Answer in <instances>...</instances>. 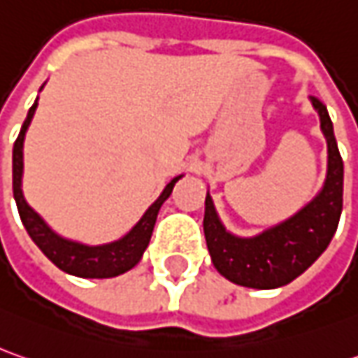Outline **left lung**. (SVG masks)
Segmentation results:
<instances>
[{"instance_id":"1","label":"left lung","mask_w":358,"mask_h":358,"mask_svg":"<svg viewBox=\"0 0 358 358\" xmlns=\"http://www.w3.org/2000/svg\"><path fill=\"white\" fill-rule=\"evenodd\" d=\"M313 106L319 110L321 129L327 136L329 172L321 194L299 214L255 238L241 240L224 229L212 198L206 196L203 236L212 264L238 285L253 289L287 285L315 264L337 231L343 210V158L327 106L317 96H313Z\"/></svg>"}]
</instances>
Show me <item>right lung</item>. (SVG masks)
Returning a JSON list of instances; mask_svg holds the SVG:
<instances>
[{"label": "right lung", "mask_w": 358, "mask_h": 358, "mask_svg": "<svg viewBox=\"0 0 358 358\" xmlns=\"http://www.w3.org/2000/svg\"><path fill=\"white\" fill-rule=\"evenodd\" d=\"M37 108V103L29 108L27 118L21 127L17 141L13 144V198L17 203L19 217L23 222V226L27 229V234L31 236V240L37 243V248L53 262V264L67 271L71 275L77 278H115L124 271L132 269L134 265L141 262L142 253L148 248V241L155 229L156 216L160 206L164 203L168 196L172 194L174 184L178 182L182 176L174 178L168 184L164 192L160 194V198L156 200L142 220L130 229L129 234L122 240L106 243V245H96V248H89L77 241H69L59 238L55 231L47 228L43 220L39 214H35L31 208L27 206L23 192H21V172H23V138H25V130L31 122L33 113Z\"/></svg>", "instance_id": "obj_1"}]
</instances>
